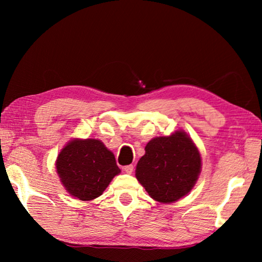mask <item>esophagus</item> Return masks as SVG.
<instances>
[{"label":"esophagus","mask_w":262,"mask_h":262,"mask_svg":"<svg viewBox=\"0 0 262 262\" xmlns=\"http://www.w3.org/2000/svg\"><path fill=\"white\" fill-rule=\"evenodd\" d=\"M123 171H125L126 173H128V174H132L133 171H134V165H127V166H125V167H123Z\"/></svg>","instance_id":"esophagus-1"}]
</instances>
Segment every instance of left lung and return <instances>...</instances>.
I'll list each match as a JSON object with an SVG mask.
<instances>
[{
	"label": "left lung",
	"instance_id": "1",
	"mask_svg": "<svg viewBox=\"0 0 262 262\" xmlns=\"http://www.w3.org/2000/svg\"><path fill=\"white\" fill-rule=\"evenodd\" d=\"M200 171L201 156L196 145L185 132L177 130L148 142L135 176L154 200L171 203L190 192Z\"/></svg>",
	"mask_w": 262,
	"mask_h": 262
}]
</instances>
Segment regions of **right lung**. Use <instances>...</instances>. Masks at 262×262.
Listing matches in <instances>:
<instances>
[{
	"label": "right lung",
	"instance_id": "add662e5",
	"mask_svg": "<svg viewBox=\"0 0 262 262\" xmlns=\"http://www.w3.org/2000/svg\"><path fill=\"white\" fill-rule=\"evenodd\" d=\"M56 171L67 192L82 201L100 196L120 168L99 140H73L61 150Z\"/></svg>",
	"mask_w": 262,
	"mask_h": 262
}]
</instances>
